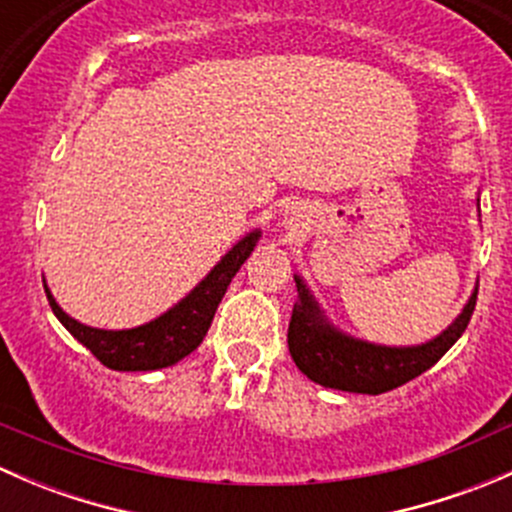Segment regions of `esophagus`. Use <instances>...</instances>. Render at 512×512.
Wrapping results in <instances>:
<instances>
[{"mask_svg": "<svg viewBox=\"0 0 512 512\" xmlns=\"http://www.w3.org/2000/svg\"><path fill=\"white\" fill-rule=\"evenodd\" d=\"M285 223H287V227H292V230H297L299 218H289V220H285Z\"/></svg>", "mask_w": 512, "mask_h": 512, "instance_id": "obj_1", "label": "esophagus"}]
</instances>
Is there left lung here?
I'll use <instances>...</instances> for the list:
<instances>
[{"instance_id": "left-lung-1", "label": "left lung", "mask_w": 512, "mask_h": 512, "mask_svg": "<svg viewBox=\"0 0 512 512\" xmlns=\"http://www.w3.org/2000/svg\"><path fill=\"white\" fill-rule=\"evenodd\" d=\"M294 282L297 302L289 319L287 344L297 369L327 389L371 396L396 389L431 369L466 332L478 297L476 287L461 314L438 337L411 347H386L356 339L334 327L307 282L299 275H294Z\"/></svg>"}]
</instances>
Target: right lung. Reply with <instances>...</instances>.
Listing matches in <instances>:
<instances>
[{
    "mask_svg": "<svg viewBox=\"0 0 512 512\" xmlns=\"http://www.w3.org/2000/svg\"><path fill=\"white\" fill-rule=\"evenodd\" d=\"M262 237L260 230L247 232L237 240L230 250L220 257L218 265L203 277L178 304L163 312L151 322L133 329H96L81 324L79 319L69 317L59 302L54 299L51 289L44 285L49 297L51 312L56 314L66 332L79 339L103 366L113 371H156L165 366L178 364L190 352L200 347L208 334L210 322L215 317L220 299L230 287L232 277L237 275L247 257L255 250L257 240Z\"/></svg>",
    "mask_w": 512,
    "mask_h": 512,
    "instance_id": "obj_1",
    "label": "right lung"
}]
</instances>
